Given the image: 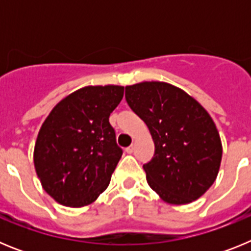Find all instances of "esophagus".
Segmentation results:
<instances>
[{"instance_id": "esophagus-1", "label": "esophagus", "mask_w": 251, "mask_h": 251, "mask_svg": "<svg viewBox=\"0 0 251 251\" xmlns=\"http://www.w3.org/2000/svg\"><path fill=\"white\" fill-rule=\"evenodd\" d=\"M126 152H127V153H129V154H130V153H133V152H134V146H129V147H127V148H126Z\"/></svg>"}]
</instances>
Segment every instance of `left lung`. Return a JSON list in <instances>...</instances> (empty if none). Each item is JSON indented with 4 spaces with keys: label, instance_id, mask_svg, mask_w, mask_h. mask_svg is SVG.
<instances>
[{
    "label": "left lung",
    "instance_id": "1",
    "mask_svg": "<svg viewBox=\"0 0 251 251\" xmlns=\"http://www.w3.org/2000/svg\"><path fill=\"white\" fill-rule=\"evenodd\" d=\"M126 99L147 124L156 147L143 165L150 187L171 205L200 199L215 182L223 157L220 134L207 110L165 81L126 86Z\"/></svg>",
    "mask_w": 251,
    "mask_h": 251
}]
</instances>
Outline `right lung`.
Segmentation results:
<instances>
[{
  "label": "right lung",
  "mask_w": 251,
  "mask_h": 251,
  "mask_svg": "<svg viewBox=\"0 0 251 251\" xmlns=\"http://www.w3.org/2000/svg\"><path fill=\"white\" fill-rule=\"evenodd\" d=\"M123 94L121 85L84 86L60 100L44 121L35 143V171L60 205H90L109 185L123 153L109 115Z\"/></svg>",
  "instance_id": "add662e5"
}]
</instances>
